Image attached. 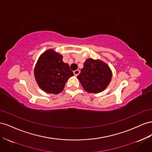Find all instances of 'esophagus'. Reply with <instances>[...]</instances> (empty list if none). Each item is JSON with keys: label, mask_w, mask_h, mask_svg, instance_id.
Masks as SVG:
<instances>
[{"label": "esophagus", "mask_w": 152, "mask_h": 152, "mask_svg": "<svg viewBox=\"0 0 152 152\" xmlns=\"http://www.w3.org/2000/svg\"><path fill=\"white\" fill-rule=\"evenodd\" d=\"M73 73H74V75L75 76H77L80 73V70H79V69H77V70L73 71Z\"/></svg>", "instance_id": "1"}]
</instances>
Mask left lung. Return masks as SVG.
<instances>
[{
  "mask_svg": "<svg viewBox=\"0 0 152 152\" xmlns=\"http://www.w3.org/2000/svg\"><path fill=\"white\" fill-rule=\"evenodd\" d=\"M77 79L86 91L98 93L103 91L109 84L112 79V72L103 61L88 59Z\"/></svg>",
  "mask_w": 152,
  "mask_h": 152,
  "instance_id": "obj_1",
  "label": "left lung"
}]
</instances>
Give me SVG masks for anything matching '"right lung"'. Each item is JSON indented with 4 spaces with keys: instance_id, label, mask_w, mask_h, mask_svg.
<instances>
[{
    "instance_id": "right-lung-1",
    "label": "right lung",
    "mask_w": 152,
    "mask_h": 152,
    "mask_svg": "<svg viewBox=\"0 0 152 152\" xmlns=\"http://www.w3.org/2000/svg\"><path fill=\"white\" fill-rule=\"evenodd\" d=\"M63 56L53 49L40 56L34 68V77L39 87L48 93L59 94L67 80L73 75L67 63L63 62Z\"/></svg>"
}]
</instances>
